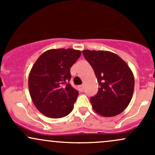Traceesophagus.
<instances>
[{
	"mask_svg": "<svg viewBox=\"0 0 155 155\" xmlns=\"http://www.w3.org/2000/svg\"><path fill=\"white\" fill-rule=\"evenodd\" d=\"M78 88H79V91L83 92V91H84V86L83 84H82V85H79V86L78 87Z\"/></svg>",
	"mask_w": 155,
	"mask_h": 155,
	"instance_id": "esophagus-1",
	"label": "esophagus"
}]
</instances>
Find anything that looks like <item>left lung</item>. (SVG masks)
<instances>
[{"label":"left lung","instance_id":"8db88e82","mask_svg":"<svg viewBox=\"0 0 155 155\" xmlns=\"http://www.w3.org/2000/svg\"><path fill=\"white\" fill-rule=\"evenodd\" d=\"M98 82V92L90 98L92 108L106 117L120 114L127 107L134 91V76L120 57L108 51L83 50Z\"/></svg>","mask_w":155,"mask_h":155}]
</instances>
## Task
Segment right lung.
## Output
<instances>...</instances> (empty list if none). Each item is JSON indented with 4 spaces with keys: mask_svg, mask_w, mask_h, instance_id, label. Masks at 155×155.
<instances>
[{
    "mask_svg": "<svg viewBox=\"0 0 155 155\" xmlns=\"http://www.w3.org/2000/svg\"><path fill=\"white\" fill-rule=\"evenodd\" d=\"M81 54L74 49H49L32 67L28 77L30 95L46 117L61 118L72 111L79 92L69 83L70 70Z\"/></svg>",
    "mask_w": 155,
    "mask_h": 155,
    "instance_id": "1",
    "label": "right lung"
}]
</instances>
